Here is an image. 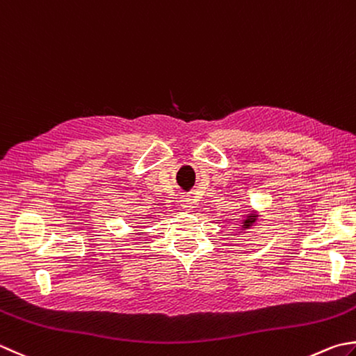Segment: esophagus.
Returning <instances> with one entry per match:
<instances>
[{
    "label": "esophagus",
    "instance_id": "esophagus-1",
    "mask_svg": "<svg viewBox=\"0 0 356 356\" xmlns=\"http://www.w3.org/2000/svg\"><path fill=\"white\" fill-rule=\"evenodd\" d=\"M180 207H182L184 210H191V208H194V202L191 197L184 196V197H180Z\"/></svg>",
    "mask_w": 356,
    "mask_h": 356
}]
</instances>
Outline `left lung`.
I'll return each instance as SVG.
<instances>
[{
    "label": "left lung",
    "mask_w": 356,
    "mask_h": 356,
    "mask_svg": "<svg viewBox=\"0 0 356 356\" xmlns=\"http://www.w3.org/2000/svg\"><path fill=\"white\" fill-rule=\"evenodd\" d=\"M257 218V216L256 214H248L247 216V218H245V220H243V228H248L250 225H252L253 224V222H254V219Z\"/></svg>",
    "instance_id": "left-lung-1"
}]
</instances>
